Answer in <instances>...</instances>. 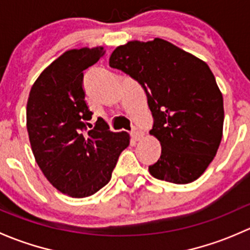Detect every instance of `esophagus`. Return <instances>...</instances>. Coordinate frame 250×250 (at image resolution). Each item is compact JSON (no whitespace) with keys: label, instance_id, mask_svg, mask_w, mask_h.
Listing matches in <instances>:
<instances>
[{"label":"esophagus","instance_id":"esophagus-1","mask_svg":"<svg viewBox=\"0 0 250 250\" xmlns=\"http://www.w3.org/2000/svg\"><path fill=\"white\" fill-rule=\"evenodd\" d=\"M130 134H132L133 139H134V140H140L141 138L144 137V133L141 132L139 128H133V130H132V133H130Z\"/></svg>","mask_w":250,"mask_h":250}]
</instances>
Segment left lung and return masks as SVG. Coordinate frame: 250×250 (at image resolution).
<instances>
[{
  "label": "left lung",
  "instance_id": "obj_1",
  "mask_svg": "<svg viewBox=\"0 0 250 250\" xmlns=\"http://www.w3.org/2000/svg\"><path fill=\"white\" fill-rule=\"evenodd\" d=\"M111 67L137 80L153 116L150 134L162 146L151 175L188 184L216 155L224 127L223 94L207 62L162 39L129 41L111 54Z\"/></svg>",
  "mask_w": 250,
  "mask_h": 250
}]
</instances>
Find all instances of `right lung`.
I'll return each instance as SVG.
<instances>
[{"label": "right lung", "mask_w": 250, "mask_h": 250, "mask_svg": "<svg viewBox=\"0 0 250 250\" xmlns=\"http://www.w3.org/2000/svg\"><path fill=\"white\" fill-rule=\"evenodd\" d=\"M103 55L102 46L66 50L41 72L27 99L26 128L35 160L57 190L74 198L104 188L129 145L127 132H111L100 117L86 132V125H93L83 71Z\"/></svg>", "instance_id": "right-lung-1"}]
</instances>
